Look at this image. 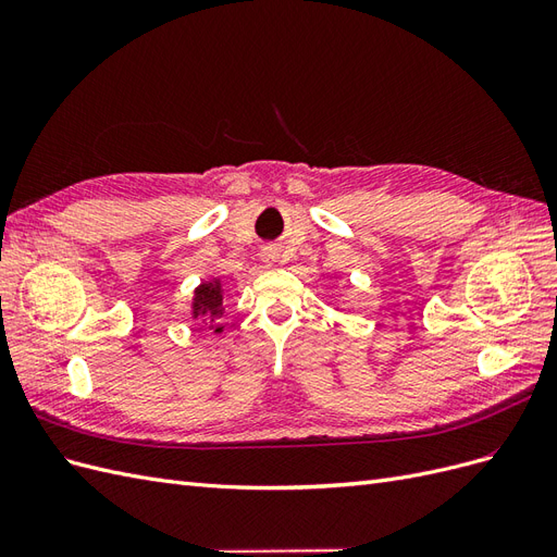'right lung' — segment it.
I'll return each mask as SVG.
<instances>
[{
    "label": "right lung",
    "mask_w": 557,
    "mask_h": 557,
    "mask_svg": "<svg viewBox=\"0 0 557 557\" xmlns=\"http://www.w3.org/2000/svg\"><path fill=\"white\" fill-rule=\"evenodd\" d=\"M195 318L197 315H211V318H221L225 307H223V290L221 283H201L195 290V305H193ZM221 332V330H218Z\"/></svg>",
    "instance_id": "right-lung-1"
}]
</instances>
